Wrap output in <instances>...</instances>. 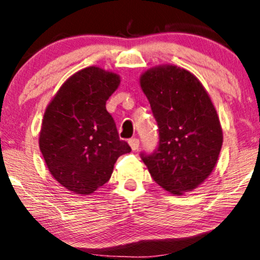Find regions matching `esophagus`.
<instances>
[{
  "label": "esophagus",
  "mask_w": 260,
  "mask_h": 260,
  "mask_svg": "<svg viewBox=\"0 0 260 260\" xmlns=\"http://www.w3.org/2000/svg\"><path fill=\"white\" fill-rule=\"evenodd\" d=\"M128 144H129V146L133 151H137L138 148H139V139H137V138H133V139H131L129 141H128Z\"/></svg>",
  "instance_id": "1"
}]
</instances>
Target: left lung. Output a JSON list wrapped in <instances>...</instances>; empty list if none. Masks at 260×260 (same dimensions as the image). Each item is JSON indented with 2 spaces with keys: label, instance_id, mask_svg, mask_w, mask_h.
I'll list each match as a JSON object with an SVG mask.
<instances>
[{
  "label": "left lung",
  "instance_id": "obj_1",
  "mask_svg": "<svg viewBox=\"0 0 260 260\" xmlns=\"http://www.w3.org/2000/svg\"><path fill=\"white\" fill-rule=\"evenodd\" d=\"M140 86L159 127V146L141 154L158 185L172 195L199 188L216 166L222 128L212 99L191 72L158 65L140 76Z\"/></svg>",
  "mask_w": 260,
  "mask_h": 260
}]
</instances>
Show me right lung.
<instances>
[{
	"label": "right lung",
	"mask_w": 260,
	"mask_h": 260,
	"mask_svg": "<svg viewBox=\"0 0 260 260\" xmlns=\"http://www.w3.org/2000/svg\"><path fill=\"white\" fill-rule=\"evenodd\" d=\"M120 82L113 71L82 69L61 84L46 107L39 147L50 174L69 191H96L109 181L117 158L131 152L106 109Z\"/></svg>",
	"instance_id": "obj_1"
}]
</instances>
